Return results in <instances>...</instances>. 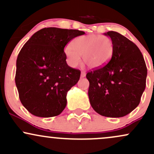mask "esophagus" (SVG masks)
Instances as JSON below:
<instances>
[{"label": "esophagus", "mask_w": 154, "mask_h": 154, "mask_svg": "<svg viewBox=\"0 0 154 154\" xmlns=\"http://www.w3.org/2000/svg\"><path fill=\"white\" fill-rule=\"evenodd\" d=\"M86 76V73L85 72H81V77L83 78V77H85Z\"/></svg>", "instance_id": "34e87169"}]
</instances>
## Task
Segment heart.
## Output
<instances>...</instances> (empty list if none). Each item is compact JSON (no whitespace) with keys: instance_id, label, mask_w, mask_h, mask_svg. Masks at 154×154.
<instances>
[{"instance_id":"obj_1","label":"heart","mask_w":154,"mask_h":154,"mask_svg":"<svg viewBox=\"0 0 154 154\" xmlns=\"http://www.w3.org/2000/svg\"><path fill=\"white\" fill-rule=\"evenodd\" d=\"M114 52L112 40L100 35H82L72 40V45H67L63 53L66 62L72 67L81 63V56L89 68H102L111 61Z\"/></svg>"}]
</instances>
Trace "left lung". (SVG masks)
<instances>
[{
    "instance_id": "left-lung-1",
    "label": "left lung",
    "mask_w": 154,
    "mask_h": 154,
    "mask_svg": "<svg viewBox=\"0 0 154 154\" xmlns=\"http://www.w3.org/2000/svg\"><path fill=\"white\" fill-rule=\"evenodd\" d=\"M114 45L111 61L86 75L88 96L93 109L107 117H122L133 111L146 88L147 68L135 43L114 31L107 32Z\"/></svg>"
}]
</instances>
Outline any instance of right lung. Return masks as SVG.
<instances>
[{"label": "right lung", "instance_id": "1", "mask_svg": "<svg viewBox=\"0 0 154 154\" xmlns=\"http://www.w3.org/2000/svg\"><path fill=\"white\" fill-rule=\"evenodd\" d=\"M84 34L77 29L43 28L21 49L15 82L21 103L32 114L52 117L65 109L67 92L79 81L80 71L68 66L63 49Z\"/></svg>", "mask_w": 154, "mask_h": 154}]
</instances>
